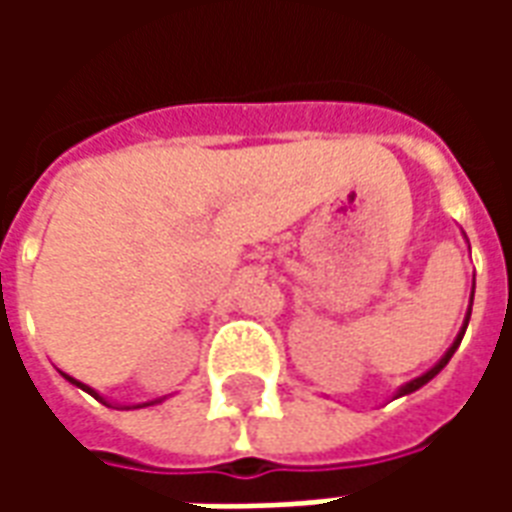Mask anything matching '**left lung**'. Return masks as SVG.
I'll use <instances>...</instances> for the list:
<instances>
[{"label": "left lung", "mask_w": 512, "mask_h": 512, "mask_svg": "<svg viewBox=\"0 0 512 512\" xmlns=\"http://www.w3.org/2000/svg\"><path fill=\"white\" fill-rule=\"evenodd\" d=\"M469 315H472V310H469ZM469 315H466V323H469ZM466 323H463V329H461V334H458V337H455V343L450 345V351H447V354L441 356V362L436 367H430L428 373H425V376H419V378H414V381H408L406 386H403V389H400V395H408V392H417L419 386H425L430 381V378L433 376H439V370L444 365H447V362H450L452 359V354H455V348H458V345H461V340H463V332H466Z\"/></svg>", "instance_id": "obj_1"}]
</instances>
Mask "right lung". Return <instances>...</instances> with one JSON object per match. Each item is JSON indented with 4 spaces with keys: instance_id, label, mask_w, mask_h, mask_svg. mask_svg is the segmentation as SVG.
<instances>
[{
    "instance_id": "add662e5",
    "label": "right lung",
    "mask_w": 512,
    "mask_h": 512,
    "mask_svg": "<svg viewBox=\"0 0 512 512\" xmlns=\"http://www.w3.org/2000/svg\"><path fill=\"white\" fill-rule=\"evenodd\" d=\"M65 378H68V381H71V384H76V386H82L84 392H90V395H93V397H98V395H95V392H93V389H90V386H84V384H79V381H76V378H71V376H65ZM98 400H101V397H98ZM145 406H150V403H145Z\"/></svg>"
}]
</instances>
